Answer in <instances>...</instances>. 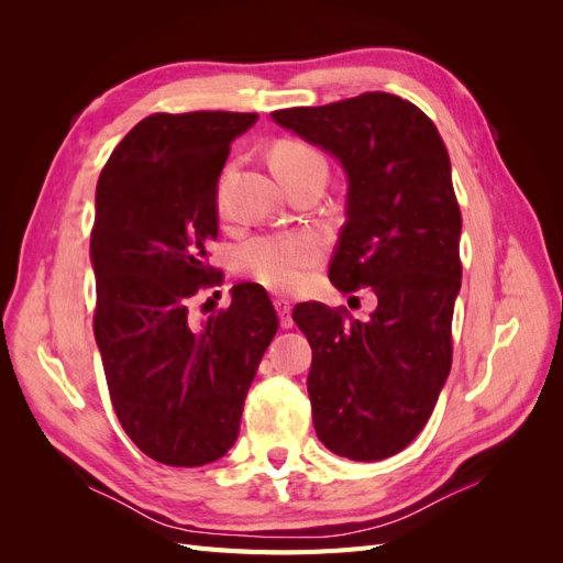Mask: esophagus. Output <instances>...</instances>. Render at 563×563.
Here are the masks:
<instances>
[{
	"instance_id": "1",
	"label": "esophagus",
	"mask_w": 563,
	"mask_h": 563,
	"mask_svg": "<svg viewBox=\"0 0 563 563\" xmlns=\"http://www.w3.org/2000/svg\"><path fill=\"white\" fill-rule=\"evenodd\" d=\"M275 308L279 314V323L282 329H291L294 327V317H291V302L286 298H275Z\"/></svg>"
}]
</instances>
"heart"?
Returning <instances> with one entry per match:
<instances>
[{
    "mask_svg": "<svg viewBox=\"0 0 563 563\" xmlns=\"http://www.w3.org/2000/svg\"><path fill=\"white\" fill-rule=\"evenodd\" d=\"M275 172L323 162L319 152L302 141H282L269 155ZM323 258V240L314 230H291L282 234L255 236L236 251V267L244 275L267 286L269 291H296L308 282L310 272Z\"/></svg>",
    "mask_w": 563,
    "mask_h": 563,
    "instance_id": "obj_1",
    "label": "heart"
}]
</instances>
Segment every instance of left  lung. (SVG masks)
<instances>
[{
  "mask_svg": "<svg viewBox=\"0 0 563 563\" xmlns=\"http://www.w3.org/2000/svg\"><path fill=\"white\" fill-rule=\"evenodd\" d=\"M272 117L345 166L347 220L329 279L378 298L364 321L323 302L296 305L312 347L317 437L360 463L389 457L430 420L453 362L463 216L446 145L428 114L385 91Z\"/></svg>",
  "mask_w": 563,
  "mask_h": 563,
  "instance_id": "1",
  "label": "left lung"
}]
</instances>
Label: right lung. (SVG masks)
I'll return each instance as SVG.
<instances>
[{
  "instance_id": "right-lung-1",
  "label": "right lung",
  "mask_w": 563,
  "mask_h": 563,
  "mask_svg": "<svg viewBox=\"0 0 563 563\" xmlns=\"http://www.w3.org/2000/svg\"><path fill=\"white\" fill-rule=\"evenodd\" d=\"M255 112H155L135 124L96 187L93 335L114 413L147 457L199 467L225 455L279 319L265 288L195 321L190 302L223 284L209 265L216 185Z\"/></svg>"
}]
</instances>
